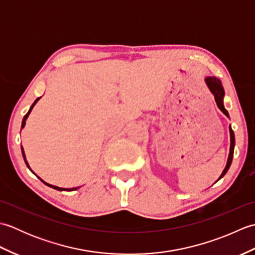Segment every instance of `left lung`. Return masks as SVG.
<instances>
[{
  "label": "left lung",
  "instance_id": "obj_1",
  "mask_svg": "<svg viewBox=\"0 0 255 255\" xmlns=\"http://www.w3.org/2000/svg\"><path fill=\"white\" fill-rule=\"evenodd\" d=\"M205 82L206 85L208 86L209 91L213 93V95L215 96V101L217 103V106L219 110L223 112L227 117H229V114L227 112V110L224 106V96H225V90L223 88V84H221V81L216 78V77H207L205 78ZM229 131H230V152H229V156H228V160H227V164L226 167L224 169L223 173H221V175L219 176V178L217 181H219L221 177H224L225 174L227 172H228L229 167L231 165V162H232V158H234V150H235V132L232 130L231 127H229ZM216 181V182H217Z\"/></svg>",
  "mask_w": 255,
  "mask_h": 255
}]
</instances>
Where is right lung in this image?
Wrapping results in <instances>:
<instances>
[{
  "instance_id": "1",
  "label": "right lung",
  "mask_w": 255,
  "mask_h": 255,
  "mask_svg": "<svg viewBox=\"0 0 255 255\" xmlns=\"http://www.w3.org/2000/svg\"><path fill=\"white\" fill-rule=\"evenodd\" d=\"M39 100H40V97H38V99H36V101H35L34 103H32V105L30 106L28 113H27L26 115L24 116V118H23V122H21V129H23V128L25 127L26 119L28 118V116H29V114H30L31 110H32V108H34V106L36 105V103H37L38 101H39ZM21 153H23V158H24V160H25V163H26V165L28 166V169L30 170V167H29V165H28V162H27V160H26V155H25V152H24V149H23V147H21ZM30 171H31V170H30ZM31 172H32V171H31ZM32 173H34V172H32ZM34 174H35V173H34ZM39 178H40V177H39ZM40 181H41L42 183H44V184H46L47 186H49V187H51V188H55V189H57V191H68V192H69V191H75V189H78V188H79V187H73V188H62V187H58V186H55V185H51V184H48V183H46L45 181H42L41 178H40Z\"/></svg>"
}]
</instances>
